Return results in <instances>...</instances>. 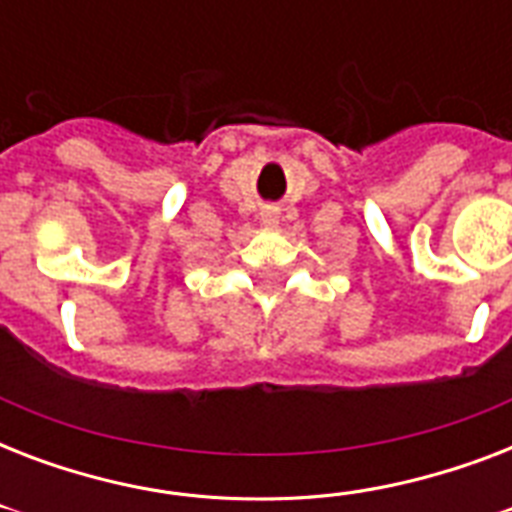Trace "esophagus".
Returning <instances> with one entry per match:
<instances>
[{"instance_id": "34e87169", "label": "esophagus", "mask_w": 512, "mask_h": 512, "mask_svg": "<svg viewBox=\"0 0 512 512\" xmlns=\"http://www.w3.org/2000/svg\"><path fill=\"white\" fill-rule=\"evenodd\" d=\"M260 223H263V228L273 231V228L279 225V209H276V207H263V212H260Z\"/></svg>"}]
</instances>
